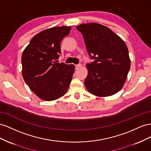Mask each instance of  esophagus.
<instances>
[{
  "mask_svg": "<svg viewBox=\"0 0 151 151\" xmlns=\"http://www.w3.org/2000/svg\"><path fill=\"white\" fill-rule=\"evenodd\" d=\"M81 66V64H76V65H75V69H76V70H78V68H80V67Z\"/></svg>",
  "mask_w": 151,
  "mask_h": 151,
  "instance_id": "34e87169",
  "label": "esophagus"
}]
</instances>
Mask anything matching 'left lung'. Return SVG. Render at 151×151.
Wrapping results in <instances>:
<instances>
[{
  "label": "left lung",
  "mask_w": 151,
  "mask_h": 151,
  "mask_svg": "<svg viewBox=\"0 0 151 151\" xmlns=\"http://www.w3.org/2000/svg\"><path fill=\"white\" fill-rule=\"evenodd\" d=\"M86 48L93 61L87 64L85 87L92 94L106 97L117 93L125 82L130 68L124 42L111 29L98 23L78 25Z\"/></svg>",
  "instance_id": "8db88e82"
}]
</instances>
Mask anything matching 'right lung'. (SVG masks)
<instances>
[{
	"mask_svg": "<svg viewBox=\"0 0 151 151\" xmlns=\"http://www.w3.org/2000/svg\"><path fill=\"white\" fill-rule=\"evenodd\" d=\"M70 27H53L34 36L24 50L21 63L23 79L42 100L54 101L66 93L75 71L73 64L58 63L61 42Z\"/></svg>",
	"mask_w": 151,
	"mask_h": 151,
	"instance_id": "obj_1",
	"label": "right lung"
}]
</instances>
